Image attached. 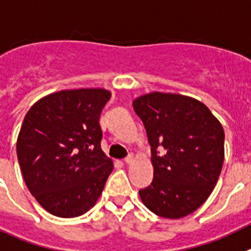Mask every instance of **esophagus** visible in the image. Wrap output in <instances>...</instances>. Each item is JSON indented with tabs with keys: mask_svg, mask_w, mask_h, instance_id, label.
Returning <instances> with one entry per match:
<instances>
[{
	"mask_svg": "<svg viewBox=\"0 0 251 251\" xmlns=\"http://www.w3.org/2000/svg\"><path fill=\"white\" fill-rule=\"evenodd\" d=\"M124 160H125V163H127V164H130V163L134 162V155H132V154H128V155L126 156V158L124 159Z\"/></svg>",
	"mask_w": 251,
	"mask_h": 251,
	"instance_id": "1",
	"label": "esophagus"
}]
</instances>
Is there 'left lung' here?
<instances>
[{
    "instance_id": "8db88e82",
    "label": "left lung",
    "mask_w": 251,
    "mask_h": 251,
    "mask_svg": "<svg viewBox=\"0 0 251 251\" xmlns=\"http://www.w3.org/2000/svg\"><path fill=\"white\" fill-rule=\"evenodd\" d=\"M132 106L147 130L154 167L151 184L139 191L141 201L164 219L188 216L210 197L221 173L222 125L206 104L177 93H147Z\"/></svg>"
}]
</instances>
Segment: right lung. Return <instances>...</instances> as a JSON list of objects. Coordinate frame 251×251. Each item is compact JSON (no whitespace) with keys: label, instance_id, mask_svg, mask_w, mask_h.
Instances as JSON below:
<instances>
[{"label":"right lung","instance_id":"1","mask_svg":"<svg viewBox=\"0 0 251 251\" xmlns=\"http://www.w3.org/2000/svg\"><path fill=\"white\" fill-rule=\"evenodd\" d=\"M111 92L65 89L35 102L17 136V159L30 193L58 217L86 213L101 196L113 163L101 149L100 116Z\"/></svg>","mask_w":251,"mask_h":251}]
</instances>
